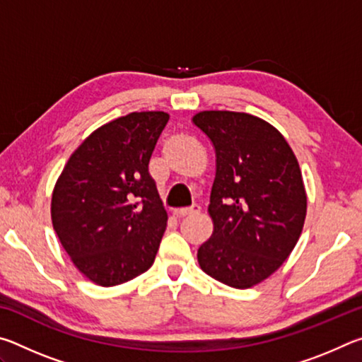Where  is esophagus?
<instances>
[{
	"label": "esophagus",
	"instance_id": "obj_1",
	"mask_svg": "<svg viewBox=\"0 0 362 362\" xmlns=\"http://www.w3.org/2000/svg\"><path fill=\"white\" fill-rule=\"evenodd\" d=\"M201 207L198 204H194L192 207H183V209L175 211V216L177 217H189V216H196V214H199Z\"/></svg>",
	"mask_w": 362,
	"mask_h": 362
}]
</instances>
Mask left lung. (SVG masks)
<instances>
[{
	"label": "left lung",
	"instance_id": "1",
	"mask_svg": "<svg viewBox=\"0 0 362 362\" xmlns=\"http://www.w3.org/2000/svg\"><path fill=\"white\" fill-rule=\"evenodd\" d=\"M193 122L216 150L207 207L214 231L198 249L199 267L220 283L249 289L283 265L302 235V170L283 134L254 115L209 110Z\"/></svg>",
	"mask_w": 362,
	"mask_h": 362
}]
</instances>
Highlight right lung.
<instances>
[{
  "label": "right lung",
  "instance_id": "1",
  "mask_svg": "<svg viewBox=\"0 0 362 362\" xmlns=\"http://www.w3.org/2000/svg\"><path fill=\"white\" fill-rule=\"evenodd\" d=\"M164 112H134L95 129L71 153L52 192L51 218L79 272L112 287L148 269L166 230L148 163Z\"/></svg>",
  "mask_w": 362,
  "mask_h": 362
}]
</instances>
